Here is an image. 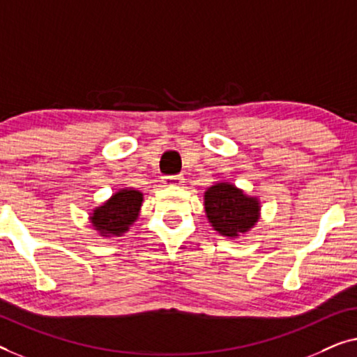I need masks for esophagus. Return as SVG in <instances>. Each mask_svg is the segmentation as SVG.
I'll use <instances>...</instances> for the list:
<instances>
[{
  "mask_svg": "<svg viewBox=\"0 0 357 357\" xmlns=\"http://www.w3.org/2000/svg\"><path fill=\"white\" fill-rule=\"evenodd\" d=\"M163 183L168 185H183L184 183V176L183 174H173V176H165Z\"/></svg>",
  "mask_w": 357,
  "mask_h": 357,
  "instance_id": "1",
  "label": "esophagus"
}]
</instances>
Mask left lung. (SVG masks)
Returning <instances> with one entry per match:
<instances>
[{
	"instance_id": "obj_1",
	"label": "left lung",
	"mask_w": 357,
	"mask_h": 357,
	"mask_svg": "<svg viewBox=\"0 0 357 357\" xmlns=\"http://www.w3.org/2000/svg\"><path fill=\"white\" fill-rule=\"evenodd\" d=\"M205 213L215 231L227 238H238L257 223L259 200L228 183H218L205 190Z\"/></svg>"
}]
</instances>
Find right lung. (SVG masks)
<instances>
[{"instance_id":"add662e5","label":"right lung","mask_w":357,"mask_h":357,"mask_svg":"<svg viewBox=\"0 0 357 357\" xmlns=\"http://www.w3.org/2000/svg\"><path fill=\"white\" fill-rule=\"evenodd\" d=\"M142 192L134 189H121L113 194L102 207L95 208L90 222L102 236H121L139 217L142 205Z\"/></svg>"}]
</instances>
